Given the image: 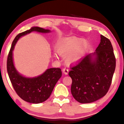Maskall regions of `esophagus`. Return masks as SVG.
<instances>
[{
  "label": "esophagus",
  "instance_id": "obj_1",
  "mask_svg": "<svg viewBox=\"0 0 124 124\" xmlns=\"http://www.w3.org/2000/svg\"><path fill=\"white\" fill-rule=\"evenodd\" d=\"M62 72H63V73L65 74V75H68V72H69V69H68L67 68H63V70H62Z\"/></svg>",
  "mask_w": 124,
  "mask_h": 124
}]
</instances>
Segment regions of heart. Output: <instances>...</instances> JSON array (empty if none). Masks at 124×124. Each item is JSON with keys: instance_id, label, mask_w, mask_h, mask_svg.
Wrapping results in <instances>:
<instances>
[{"instance_id": "b5f03b06", "label": "heart", "mask_w": 124, "mask_h": 124, "mask_svg": "<svg viewBox=\"0 0 124 124\" xmlns=\"http://www.w3.org/2000/svg\"><path fill=\"white\" fill-rule=\"evenodd\" d=\"M89 49L88 41L82 38L70 37L61 41L57 46L59 55L66 58L68 64H75L84 58Z\"/></svg>"}]
</instances>
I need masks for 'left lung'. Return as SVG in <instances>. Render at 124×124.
<instances>
[{"instance_id":"obj_1","label":"left lung","mask_w":124,"mask_h":124,"mask_svg":"<svg viewBox=\"0 0 124 124\" xmlns=\"http://www.w3.org/2000/svg\"><path fill=\"white\" fill-rule=\"evenodd\" d=\"M93 53L86 55L69 72L71 93L80 103H90L108 91L116 69V58L110 41L103 35Z\"/></svg>"}]
</instances>
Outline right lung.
<instances>
[{"instance_id":"add662e5","label":"right lung","mask_w":124,"mask_h":124,"mask_svg":"<svg viewBox=\"0 0 124 124\" xmlns=\"http://www.w3.org/2000/svg\"><path fill=\"white\" fill-rule=\"evenodd\" d=\"M35 31L40 33H49V30L32 27L30 29L20 33L13 41L7 61V70L14 89L18 96L25 101L30 103H42L51 96L56 83L62 76L60 68H49L39 76L25 77L22 75L15 66L13 52L15 45L21 37Z\"/></svg>"}]
</instances>
